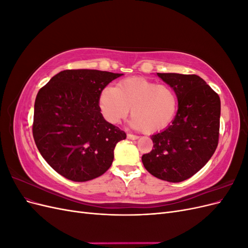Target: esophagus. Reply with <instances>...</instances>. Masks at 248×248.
Here are the masks:
<instances>
[{"instance_id":"1","label":"esophagus","mask_w":248,"mask_h":248,"mask_svg":"<svg viewBox=\"0 0 248 248\" xmlns=\"http://www.w3.org/2000/svg\"><path fill=\"white\" fill-rule=\"evenodd\" d=\"M127 139H129V140H138V139H139V137H138V136H136V134L128 133V134H127Z\"/></svg>"}]
</instances>
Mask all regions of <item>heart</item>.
Returning <instances> with one entry per match:
<instances>
[{
	"mask_svg": "<svg viewBox=\"0 0 248 248\" xmlns=\"http://www.w3.org/2000/svg\"><path fill=\"white\" fill-rule=\"evenodd\" d=\"M98 108L103 119L116 125L128 116L134 129L158 132L171 123L178 108V97L169 85H158L146 78H129L115 88L106 87L99 94Z\"/></svg>",
	"mask_w": 248,
	"mask_h": 248,
	"instance_id": "obj_1",
	"label": "heart"
}]
</instances>
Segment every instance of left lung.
Listing matches in <instances>:
<instances>
[{"label": "left lung", "instance_id": "left-lung-1", "mask_svg": "<svg viewBox=\"0 0 248 248\" xmlns=\"http://www.w3.org/2000/svg\"><path fill=\"white\" fill-rule=\"evenodd\" d=\"M178 97L175 119L151 137L153 149L141 156L145 169L168 182L192 177L211 158L218 145L220 99L196 74L157 73Z\"/></svg>", "mask_w": 248, "mask_h": 248}]
</instances>
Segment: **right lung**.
I'll return each mask as SVG.
<instances>
[{
    "mask_svg": "<svg viewBox=\"0 0 248 248\" xmlns=\"http://www.w3.org/2000/svg\"><path fill=\"white\" fill-rule=\"evenodd\" d=\"M122 73L93 69L59 72L36 96L33 137L40 154L60 175L85 182L103 175L126 133L103 119L100 92Z\"/></svg>",
    "mask_w": 248,
    "mask_h": 248,
    "instance_id": "1",
    "label": "right lung"
}]
</instances>
